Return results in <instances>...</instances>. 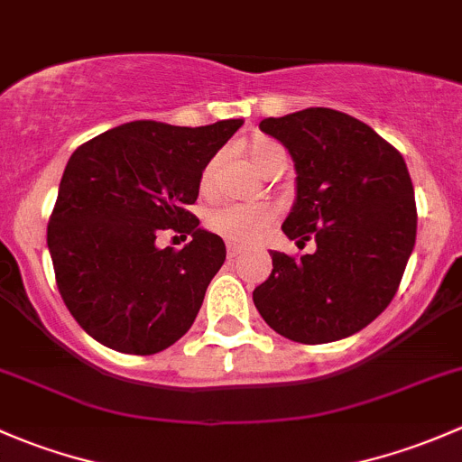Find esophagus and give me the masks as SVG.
I'll list each match as a JSON object with an SVG mask.
<instances>
[{
	"label": "esophagus",
	"mask_w": 462,
	"mask_h": 462,
	"mask_svg": "<svg viewBox=\"0 0 462 462\" xmlns=\"http://www.w3.org/2000/svg\"><path fill=\"white\" fill-rule=\"evenodd\" d=\"M241 253H244V250H241L239 245H235V244H227V259H236V257H239Z\"/></svg>",
	"instance_id": "34e87169"
}]
</instances>
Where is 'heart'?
<instances>
[{
	"label": "heart",
	"instance_id": "1",
	"mask_svg": "<svg viewBox=\"0 0 462 462\" xmlns=\"http://www.w3.org/2000/svg\"><path fill=\"white\" fill-rule=\"evenodd\" d=\"M274 153H283V149L277 143L270 141V138H254L250 143V156L257 162L259 170H263L265 162L274 156ZM218 170V156L209 158L208 165L201 171V192L209 194L212 192L214 179H217ZM274 221V209L261 208V205H221V208L212 209L208 217V227L218 235L221 239H226L227 244L235 245H253L257 244L261 236L265 235L270 226Z\"/></svg>",
	"mask_w": 462,
	"mask_h": 462
}]
</instances>
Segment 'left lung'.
I'll use <instances>...</instances> for the list:
<instances>
[{"label": "left lung", "mask_w": 462, "mask_h": 462, "mask_svg": "<svg viewBox=\"0 0 462 462\" xmlns=\"http://www.w3.org/2000/svg\"><path fill=\"white\" fill-rule=\"evenodd\" d=\"M259 129L291 152L297 199L282 230L313 254L270 253L273 273L254 288L259 315L301 344L344 339L393 300L416 244V199L402 153L369 125L310 106Z\"/></svg>", "instance_id": "left-lung-1"}]
</instances>
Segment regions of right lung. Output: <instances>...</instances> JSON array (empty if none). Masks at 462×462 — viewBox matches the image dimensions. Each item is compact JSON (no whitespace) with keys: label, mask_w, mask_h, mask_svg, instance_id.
Returning a JSON list of instances; mask_svg holds the SVG:
<instances>
[{"label":"right lung","mask_w":462,"mask_h":462,"mask_svg":"<svg viewBox=\"0 0 462 462\" xmlns=\"http://www.w3.org/2000/svg\"><path fill=\"white\" fill-rule=\"evenodd\" d=\"M244 120L174 127L134 120L80 144L60 180L46 244L69 313L105 346L152 356L183 337L226 261L188 209L209 158ZM189 234L155 248L161 229Z\"/></svg>","instance_id":"obj_1"}]
</instances>
